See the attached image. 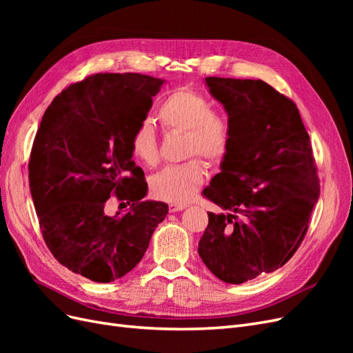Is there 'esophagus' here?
Returning <instances> with one entry per match:
<instances>
[{
	"instance_id": "1",
	"label": "esophagus",
	"mask_w": 353,
	"mask_h": 353,
	"mask_svg": "<svg viewBox=\"0 0 353 353\" xmlns=\"http://www.w3.org/2000/svg\"><path fill=\"white\" fill-rule=\"evenodd\" d=\"M185 208H187V205H184V203H170V205H169V210H170V212L184 210Z\"/></svg>"
}]
</instances>
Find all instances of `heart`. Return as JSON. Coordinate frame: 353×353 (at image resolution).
Masks as SVG:
<instances>
[{
  "label": "heart",
  "instance_id": "heart-1",
  "mask_svg": "<svg viewBox=\"0 0 353 353\" xmlns=\"http://www.w3.org/2000/svg\"><path fill=\"white\" fill-rule=\"evenodd\" d=\"M157 119L165 131H185V154H200L212 163L222 162L230 152L231 123L228 117L212 110L201 92L181 88L169 94L160 104ZM131 153L147 168L159 163L160 152L153 126L143 122L131 135ZM206 179V166L200 159L169 165L150 179L152 193L165 201L185 203Z\"/></svg>",
  "mask_w": 353,
  "mask_h": 353
}]
</instances>
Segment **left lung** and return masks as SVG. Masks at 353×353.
I'll return each mask as SVG.
<instances>
[{
    "label": "left lung",
    "mask_w": 353,
    "mask_h": 353,
    "mask_svg": "<svg viewBox=\"0 0 353 353\" xmlns=\"http://www.w3.org/2000/svg\"><path fill=\"white\" fill-rule=\"evenodd\" d=\"M231 123L230 152L203 196L201 261L219 280L241 284L274 272L302 244L319 196L312 145L296 104L261 79L206 78Z\"/></svg>",
    "instance_id": "left-lung-1"
}]
</instances>
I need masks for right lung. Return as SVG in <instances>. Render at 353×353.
Instances as JSON below:
<instances>
[{
	"instance_id": "add662e5",
	"label": "right lung",
	"mask_w": 353,
	"mask_h": 353,
	"mask_svg": "<svg viewBox=\"0 0 353 353\" xmlns=\"http://www.w3.org/2000/svg\"><path fill=\"white\" fill-rule=\"evenodd\" d=\"M163 82L91 74L51 101L37 131L29 187L42 237L63 266L91 281L110 283L135 268L169 210L141 200L147 183L130 145ZM112 196L130 210L108 216Z\"/></svg>"
}]
</instances>
